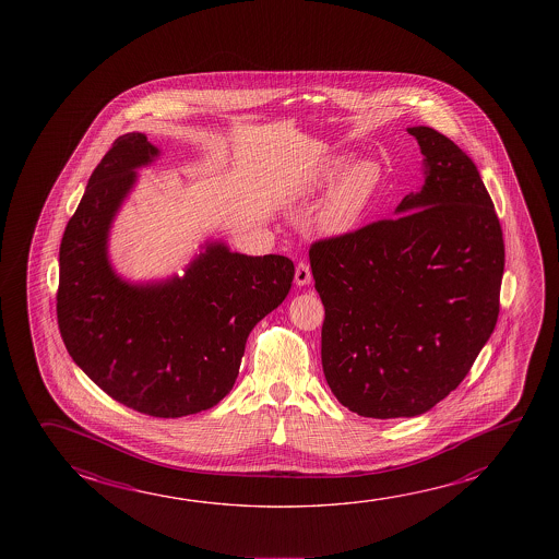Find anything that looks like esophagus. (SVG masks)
I'll return each instance as SVG.
<instances>
[{"label":"esophagus","mask_w":559,"mask_h":559,"mask_svg":"<svg viewBox=\"0 0 559 559\" xmlns=\"http://www.w3.org/2000/svg\"><path fill=\"white\" fill-rule=\"evenodd\" d=\"M294 281H296V284H298V286H306V284H310V266L306 265V263H298V265H296V275H294Z\"/></svg>","instance_id":"34e87169"}]
</instances>
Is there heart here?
Segmentation results:
<instances>
[{
    "label": "heart",
    "instance_id": "heart-1",
    "mask_svg": "<svg viewBox=\"0 0 559 559\" xmlns=\"http://www.w3.org/2000/svg\"><path fill=\"white\" fill-rule=\"evenodd\" d=\"M347 164V156L325 159L298 189L300 199H313L331 187L328 201L318 214V228L331 238L345 236L357 228L382 187V167L372 159H358L346 170Z\"/></svg>",
    "mask_w": 559,
    "mask_h": 559
}]
</instances>
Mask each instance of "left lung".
<instances>
[{
	"label": "left lung",
	"instance_id": "8db88e82",
	"mask_svg": "<svg viewBox=\"0 0 559 559\" xmlns=\"http://www.w3.org/2000/svg\"><path fill=\"white\" fill-rule=\"evenodd\" d=\"M425 183L378 221L311 243L325 308L321 365L347 409L415 417L456 390L499 316L504 243L476 164L429 127H413Z\"/></svg>",
	"mask_w": 559,
	"mask_h": 559
}]
</instances>
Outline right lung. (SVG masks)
Segmentation results:
<instances>
[{
	"label": "right lung",
	"instance_id": "right-lung-1",
	"mask_svg": "<svg viewBox=\"0 0 559 559\" xmlns=\"http://www.w3.org/2000/svg\"><path fill=\"white\" fill-rule=\"evenodd\" d=\"M157 156L146 134L129 132L95 167L60 243L56 316L70 357L105 394L134 412L175 419L228 395L249 333L290 290L294 263L206 241L183 276L120 278L107 255L110 224L138 167Z\"/></svg>",
	"mask_w": 559,
	"mask_h": 559
}]
</instances>
